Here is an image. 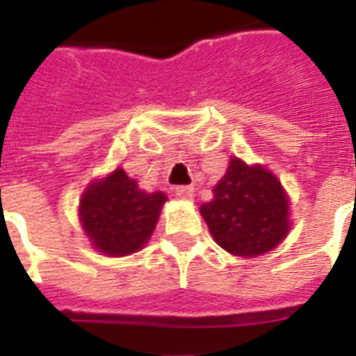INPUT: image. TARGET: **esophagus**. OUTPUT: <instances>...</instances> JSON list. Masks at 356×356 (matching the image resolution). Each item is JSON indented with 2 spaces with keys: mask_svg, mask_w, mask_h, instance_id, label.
<instances>
[{
  "mask_svg": "<svg viewBox=\"0 0 356 356\" xmlns=\"http://www.w3.org/2000/svg\"><path fill=\"white\" fill-rule=\"evenodd\" d=\"M175 192H177V195L181 200L190 201L194 197V188H192V186H179V188H175Z\"/></svg>",
  "mask_w": 356,
  "mask_h": 356,
  "instance_id": "1",
  "label": "esophagus"
}]
</instances>
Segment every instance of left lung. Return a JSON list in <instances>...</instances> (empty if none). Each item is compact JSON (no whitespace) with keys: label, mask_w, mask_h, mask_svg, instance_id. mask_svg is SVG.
<instances>
[{"label":"left lung","mask_w":356,"mask_h":356,"mask_svg":"<svg viewBox=\"0 0 356 356\" xmlns=\"http://www.w3.org/2000/svg\"><path fill=\"white\" fill-rule=\"evenodd\" d=\"M200 207L214 242L234 257H260L288 236L290 197L275 173L262 164L229 159L227 172Z\"/></svg>","instance_id":"obj_1"}]
</instances>
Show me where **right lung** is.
<instances>
[{
	"label": "right lung",
	"instance_id": "right-lung-1",
	"mask_svg": "<svg viewBox=\"0 0 356 356\" xmlns=\"http://www.w3.org/2000/svg\"><path fill=\"white\" fill-rule=\"evenodd\" d=\"M164 192H145L122 166L88 183L79 200V222L90 245L107 257H127L155 231Z\"/></svg>",
	"mask_w": 356,
	"mask_h": 356
}]
</instances>
